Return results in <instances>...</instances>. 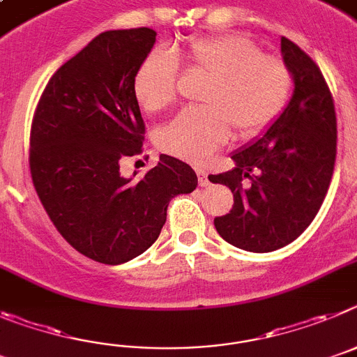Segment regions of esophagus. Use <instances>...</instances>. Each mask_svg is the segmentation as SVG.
<instances>
[{
  "label": "esophagus",
  "mask_w": 357,
  "mask_h": 357,
  "mask_svg": "<svg viewBox=\"0 0 357 357\" xmlns=\"http://www.w3.org/2000/svg\"><path fill=\"white\" fill-rule=\"evenodd\" d=\"M195 172H197L199 186H208V185H210V181H208V172L204 171V169H195Z\"/></svg>",
  "instance_id": "esophagus-1"
}]
</instances>
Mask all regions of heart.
<instances>
[{"label":"heart","mask_w":357,"mask_h":357,"mask_svg":"<svg viewBox=\"0 0 357 357\" xmlns=\"http://www.w3.org/2000/svg\"><path fill=\"white\" fill-rule=\"evenodd\" d=\"M183 62L192 75L208 78L201 91L204 107L183 110L156 131L162 151L201 163L231 135L255 137L287 107L291 73L274 54L261 53L252 40L236 35L197 38L172 59L151 53L135 75V96L149 114L165 110L176 99V75Z\"/></svg>","instance_id":"obj_1"}]
</instances>
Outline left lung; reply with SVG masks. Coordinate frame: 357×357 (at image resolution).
Wrapping results in <instances>:
<instances>
[{"mask_svg": "<svg viewBox=\"0 0 357 357\" xmlns=\"http://www.w3.org/2000/svg\"><path fill=\"white\" fill-rule=\"evenodd\" d=\"M282 60L294 94L282 114L255 142L233 153L234 169L208 176L229 186L234 204L215 217V229L231 245L271 252L294 242L319 213L336 160V114L319 66L281 37Z\"/></svg>", "mask_w": 357, "mask_h": 357, "instance_id": "8db88e82", "label": "left lung"}]
</instances>
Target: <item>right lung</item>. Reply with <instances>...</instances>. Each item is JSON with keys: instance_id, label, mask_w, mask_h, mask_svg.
<instances>
[{"instance_id": "add662e5", "label": "right lung", "mask_w": 357, "mask_h": 357, "mask_svg": "<svg viewBox=\"0 0 357 357\" xmlns=\"http://www.w3.org/2000/svg\"><path fill=\"white\" fill-rule=\"evenodd\" d=\"M156 43L151 28L99 33L47 82L30 135L33 186L51 222L86 258L121 265L160 236L172 197L190 194L188 163L162 155L140 181L119 162L142 153L135 75Z\"/></svg>"}]
</instances>
